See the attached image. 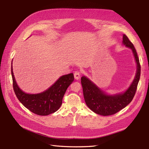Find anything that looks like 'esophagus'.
<instances>
[{
	"label": "esophagus",
	"mask_w": 149,
	"mask_h": 149,
	"mask_svg": "<svg viewBox=\"0 0 149 149\" xmlns=\"http://www.w3.org/2000/svg\"><path fill=\"white\" fill-rule=\"evenodd\" d=\"M81 74L80 72H79V71L75 72L74 73V77H75V79H76V80L79 79V78L81 77Z\"/></svg>",
	"instance_id": "esophagus-1"
}]
</instances>
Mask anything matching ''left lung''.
<instances>
[{"instance_id":"1","label":"left lung","mask_w":149,"mask_h":149,"mask_svg":"<svg viewBox=\"0 0 149 149\" xmlns=\"http://www.w3.org/2000/svg\"><path fill=\"white\" fill-rule=\"evenodd\" d=\"M122 42L123 45L132 50L137 65L135 77L131 86L125 92L113 95H107L86 77H81V84L85 102L91 111L98 115L109 116L116 113L131 102L136 93L141 74L140 61L133 44L125 34L123 35Z\"/></svg>"}]
</instances>
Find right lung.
I'll use <instances>...</instances> for the list:
<instances>
[{"label":"right lung","mask_w":149,"mask_h":149,"mask_svg":"<svg viewBox=\"0 0 149 149\" xmlns=\"http://www.w3.org/2000/svg\"><path fill=\"white\" fill-rule=\"evenodd\" d=\"M11 75L13 87L19 101L30 111L41 116L49 115L59 109L66 90L74 80L72 73L62 75L54 84L43 92L29 94L25 93L17 85L13 72L12 63Z\"/></svg>","instance_id":"right-lung-1"}]
</instances>
